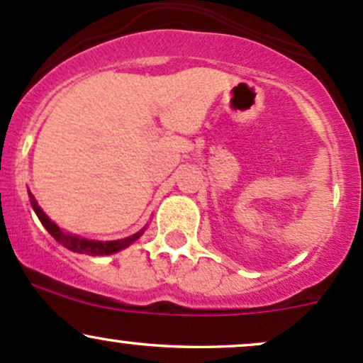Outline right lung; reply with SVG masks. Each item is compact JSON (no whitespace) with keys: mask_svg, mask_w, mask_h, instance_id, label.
Masks as SVG:
<instances>
[{"mask_svg":"<svg viewBox=\"0 0 363 363\" xmlns=\"http://www.w3.org/2000/svg\"><path fill=\"white\" fill-rule=\"evenodd\" d=\"M29 197H30V206H33L34 213H36V216L40 218L43 227L48 230L50 235H52L58 244H62L64 247H67L69 251L79 252V255H91V256L114 255V252L123 251V249H126L128 245L133 244L135 240L140 239V237H142V233L145 232V228H142L140 232H136L135 235L126 237V239L105 240V242H102V240L83 239V237H77V235H72V233L64 232V230L58 227L55 221H52L48 216H46V213L43 211L40 206H38L36 199L33 197V194L30 192H29Z\"/></svg>","mask_w":363,"mask_h":363,"instance_id":"add662e5","label":"right lung"}]
</instances>
